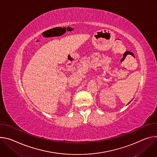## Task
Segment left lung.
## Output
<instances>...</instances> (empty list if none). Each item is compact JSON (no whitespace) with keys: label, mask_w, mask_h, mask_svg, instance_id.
Returning <instances> with one entry per match:
<instances>
[{"label":"left lung","mask_w":157,"mask_h":157,"mask_svg":"<svg viewBox=\"0 0 157 157\" xmlns=\"http://www.w3.org/2000/svg\"><path fill=\"white\" fill-rule=\"evenodd\" d=\"M130 102H129V103H130Z\"/></svg>","instance_id":"8db88e82"}]
</instances>
